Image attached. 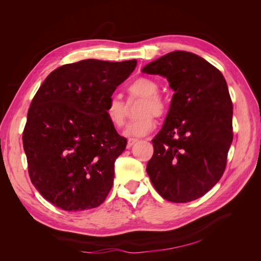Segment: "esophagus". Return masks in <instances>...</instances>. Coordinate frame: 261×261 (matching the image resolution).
I'll list each match as a JSON object with an SVG mask.
<instances>
[{
	"instance_id": "obj_1",
	"label": "esophagus",
	"mask_w": 261,
	"mask_h": 261,
	"mask_svg": "<svg viewBox=\"0 0 261 261\" xmlns=\"http://www.w3.org/2000/svg\"><path fill=\"white\" fill-rule=\"evenodd\" d=\"M137 141H138V139H136V138H129V139L127 140V145H126V148L129 149L130 147H133L134 144H136Z\"/></svg>"
}]
</instances>
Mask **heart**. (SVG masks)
<instances>
[{
  "instance_id": "b5f03b06",
  "label": "heart",
  "mask_w": 261,
  "mask_h": 261,
  "mask_svg": "<svg viewBox=\"0 0 261 261\" xmlns=\"http://www.w3.org/2000/svg\"><path fill=\"white\" fill-rule=\"evenodd\" d=\"M159 85L151 78L139 77L128 86L130 98L143 99L140 105L138 120L128 124L124 130V135L127 137H143L151 133L155 126V120L152 115L160 117L167 112V105L159 96ZM105 114L114 128L120 129L126 122V106L116 96H111L106 103Z\"/></svg>"
}]
</instances>
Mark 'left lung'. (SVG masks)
I'll list each match as a JSON object with an SVG mask.
<instances>
[{"mask_svg":"<svg viewBox=\"0 0 261 261\" xmlns=\"http://www.w3.org/2000/svg\"><path fill=\"white\" fill-rule=\"evenodd\" d=\"M141 72L165 77L174 90L162 128L152 139L148 175L164 199H198L223 175L233 140V105L224 77L186 51L165 54Z\"/></svg>","mask_w":261,"mask_h":261,"instance_id":"8db88e82","label":"left lung"}]
</instances>
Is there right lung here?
I'll list each match as a JSON object with an SVG mask.
<instances>
[{
    "label": "right lung",
    "mask_w": 261,
    "mask_h": 261,
    "mask_svg": "<svg viewBox=\"0 0 261 261\" xmlns=\"http://www.w3.org/2000/svg\"><path fill=\"white\" fill-rule=\"evenodd\" d=\"M136 60H83L54 69L31 101L22 134L37 191L66 211L96 208L111 191L114 162L126 148L105 114L108 99Z\"/></svg>",
    "instance_id": "obj_1"
}]
</instances>
